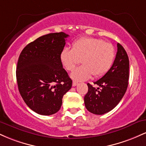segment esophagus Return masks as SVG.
I'll list each match as a JSON object with an SVG mask.
<instances>
[{
	"mask_svg": "<svg viewBox=\"0 0 146 146\" xmlns=\"http://www.w3.org/2000/svg\"><path fill=\"white\" fill-rule=\"evenodd\" d=\"M78 84V83L76 82H75V81L73 82V86H76Z\"/></svg>",
	"mask_w": 146,
	"mask_h": 146,
	"instance_id": "esophagus-1",
	"label": "esophagus"
}]
</instances>
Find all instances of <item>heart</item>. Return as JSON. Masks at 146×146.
Listing matches in <instances>:
<instances>
[{
	"label": "heart",
	"mask_w": 146,
	"mask_h": 146,
	"mask_svg": "<svg viewBox=\"0 0 146 146\" xmlns=\"http://www.w3.org/2000/svg\"><path fill=\"white\" fill-rule=\"evenodd\" d=\"M115 51L111 43L95 38H82L72 44V49L64 47L60 53V60L65 68L72 71L81 62L83 65L76 68L71 77L75 81H84L92 75L95 78L108 71L113 64Z\"/></svg>",
	"instance_id": "obj_1"
}]
</instances>
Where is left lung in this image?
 I'll return each instance as SVG.
<instances>
[{
    "label": "left lung",
    "mask_w": 146,
    "mask_h": 146,
    "mask_svg": "<svg viewBox=\"0 0 146 146\" xmlns=\"http://www.w3.org/2000/svg\"><path fill=\"white\" fill-rule=\"evenodd\" d=\"M129 59L128 54L119 43L115 61L106 74L95 82L100 88L89 83L88 93L84 97L86 109L95 115H103L113 110L119 103L128 85Z\"/></svg>",
    "instance_id": "8db88e82"
}]
</instances>
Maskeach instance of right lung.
I'll return each instance as SVG.
<instances>
[{
    "label": "right lung",
    "mask_w": 146,
    "mask_h": 146,
    "mask_svg": "<svg viewBox=\"0 0 146 146\" xmlns=\"http://www.w3.org/2000/svg\"><path fill=\"white\" fill-rule=\"evenodd\" d=\"M69 36L51 33L27 45L20 54L16 80L22 98L36 113L51 115L61 108L72 80L63 68L60 53Z\"/></svg>",
    "instance_id": "obj_1"
}]
</instances>
